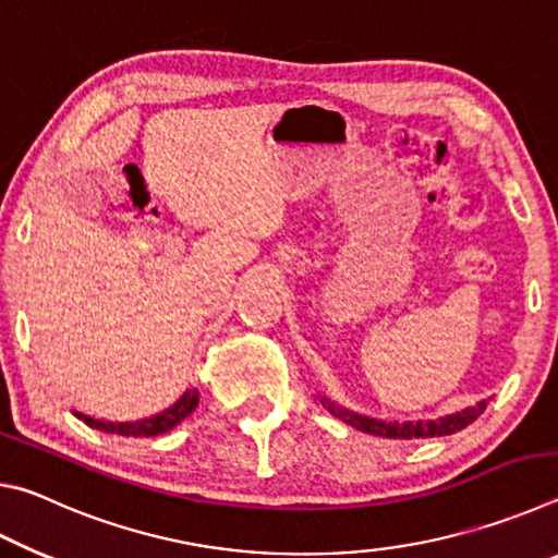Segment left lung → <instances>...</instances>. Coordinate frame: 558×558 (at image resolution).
Here are the masks:
<instances>
[{"mask_svg": "<svg viewBox=\"0 0 558 558\" xmlns=\"http://www.w3.org/2000/svg\"><path fill=\"white\" fill-rule=\"evenodd\" d=\"M319 403L335 415V418L344 421L347 426H352L362 433H369V436L379 438H393V440H415V438H438V436H452L462 428H468L472 421H477V415L487 409V401H477L475 405H468V409L440 415V418L430 421H381L372 418V415H362L344 409V405L335 403L327 396H319Z\"/></svg>", "mask_w": 558, "mask_h": 558, "instance_id": "left-lung-1", "label": "left lung"}]
</instances>
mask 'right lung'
Segmentation results:
<instances>
[{"instance_id":"obj_1","label":"right lung","mask_w":558,"mask_h":558,"mask_svg":"<svg viewBox=\"0 0 558 558\" xmlns=\"http://www.w3.org/2000/svg\"><path fill=\"white\" fill-rule=\"evenodd\" d=\"M196 405H199V391L196 389H186L179 399L169 405V409L159 411L155 415H147V418H140V421H98V418H90L86 413H78L75 415L86 423L90 428H98L102 433H112V436H125V438H140V436H162V433L172 430L177 423H182L189 413H192Z\"/></svg>"}]
</instances>
